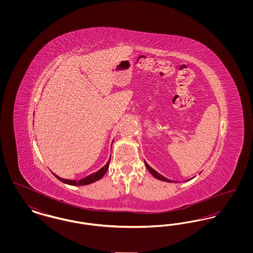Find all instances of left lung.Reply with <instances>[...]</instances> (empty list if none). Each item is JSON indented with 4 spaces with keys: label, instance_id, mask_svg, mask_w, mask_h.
<instances>
[{
    "label": "left lung",
    "instance_id": "left-lung-1",
    "mask_svg": "<svg viewBox=\"0 0 253 253\" xmlns=\"http://www.w3.org/2000/svg\"><path fill=\"white\" fill-rule=\"evenodd\" d=\"M144 163H145V166H146V168L148 169V170L153 174V176L155 177V178H157V179H158V180H161V181H164V182H169V183H176L177 181H172V180H169V179H168L167 177H165V176H163V175H161L159 172H157V170L156 169H154L152 168L146 161L144 160ZM193 178H191V179H193ZM191 179H188V180H186V182L187 181H190Z\"/></svg>",
    "mask_w": 253,
    "mask_h": 253
}]
</instances>
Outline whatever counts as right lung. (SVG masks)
I'll list each match as a JSON object with an SVG mask.
<instances>
[{
    "instance_id": "add662e5",
    "label": "right lung",
    "mask_w": 253,
    "mask_h": 253,
    "mask_svg": "<svg viewBox=\"0 0 253 253\" xmlns=\"http://www.w3.org/2000/svg\"><path fill=\"white\" fill-rule=\"evenodd\" d=\"M113 142H114V140H113ZM113 142H112V143H113ZM110 159H111V157L109 158L107 163H106L102 168L99 169L98 170H96L95 172H93V173H91V174L85 176V177L82 178V179H78V180L64 179V178H61V177H60L59 175H57V174L54 173V172H52V173L54 174V176H55L56 178H58L59 180L61 181V182L64 183V184L71 185V186H85V185H89V184H92V183H94V182H96V181L99 180V179L106 173V171H107V169H108L109 168V164H110Z\"/></svg>"
}]
</instances>
